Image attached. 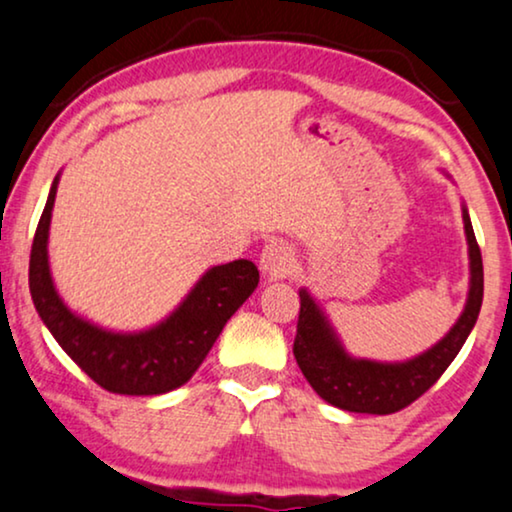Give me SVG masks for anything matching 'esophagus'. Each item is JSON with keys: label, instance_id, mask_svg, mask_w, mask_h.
<instances>
[{"label": "esophagus", "instance_id": "obj_1", "mask_svg": "<svg viewBox=\"0 0 512 512\" xmlns=\"http://www.w3.org/2000/svg\"><path fill=\"white\" fill-rule=\"evenodd\" d=\"M295 267V252L288 243L283 241H269L260 252V269L267 276L281 278L290 274Z\"/></svg>", "mask_w": 512, "mask_h": 512}]
</instances>
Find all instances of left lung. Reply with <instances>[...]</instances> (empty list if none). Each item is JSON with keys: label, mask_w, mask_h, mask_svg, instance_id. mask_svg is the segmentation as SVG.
Here are the masks:
<instances>
[{"label": "left lung", "mask_w": 512, "mask_h": 512, "mask_svg": "<svg viewBox=\"0 0 512 512\" xmlns=\"http://www.w3.org/2000/svg\"><path fill=\"white\" fill-rule=\"evenodd\" d=\"M463 224L470 252V293L461 319L435 347L404 364H380V361L349 357L314 297L307 290H300V319H297L293 354L302 375L321 399L342 411L387 416L406 409L442 378V373L461 352L463 342L468 340L480 316L484 295L482 252L465 208Z\"/></svg>", "instance_id": "left-lung-1"}]
</instances>
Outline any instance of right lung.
Segmentation results:
<instances>
[{
    "mask_svg": "<svg viewBox=\"0 0 512 512\" xmlns=\"http://www.w3.org/2000/svg\"><path fill=\"white\" fill-rule=\"evenodd\" d=\"M56 186L58 177L30 250V295L44 326L103 390L148 397L181 387L208 357L226 321L257 288L260 271L250 260L219 264L205 271L186 300L158 326L141 333L103 331L70 312L51 281L47 241Z\"/></svg>",
    "mask_w": 512,
    "mask_h": 512,
    "instance_id": "1",
    "label": "right lung"
}]
</instances>
